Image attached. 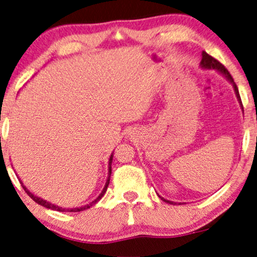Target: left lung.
Here are the masks:
<instances>
[{"instance_id": "8db88e82", "label": "left lung", "mask_w": 257, "mask_h": 257, "mask_svg": "<svg viewBox=\"0 0 257 257\" xmlns=\"http://www.w3.org/2000/svg\"><path fill=\"white\" fill-rule=\"evenodd\" d=\"M200 67L202 68V69H214L216 70L217 73H220L222 76H224L225 78H227V81L230 82V83L232 84V88H234V91H235V95L236 97H237V101L238 103H240L241 108H242V103H241V98H240V94H238V89L237 87H236L235 82L234 80H232L231 75L229 74V71L225 69L224 66H222V64L218 62L217 60H215L214 57H211L210 55H208L206 51H202V60H201V63H200ZM243 109V108H242ZM160 196V195H159ZM161 200H163L164 202H168L170 204H176L175 202H173V201H169V200H166V198H163L162 196H160Z\"/></svg>"}]
</instances>
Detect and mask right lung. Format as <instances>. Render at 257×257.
Returning <instances> with one entry per match:
<instances>
[{
  "label": "right lung",
  "instance_id": "right-lung-1",
  "mask_svg": "<svg viewBox=\"0 0 257 257\" xmlns=\"http://www.w3.org/2000/svg\"><path fill=\"white\" fill-rule=\"evenodd\" d=\"M112 154L110 155V157H109V163H108V177H107V181H105V184H104V188H103V190L101 191V194L98 195V196L95 198L94 201H91V202H89L88 204H85V206H81V207H76V208H63V207H60V206H57V204H54V203H51V202H49V201H47V200H43V198H41V197H39V196H36V195H34L32 191L30 190H28V188H27L25 184H23V182L21 180V184H22V187H23V189L26 190V193L29 195L30 197L33 198L34 201H35L36 203H39V204H41V206H43V207H46V208H48V209H53V210H56V211H67V213H75V211H82V210H85V209H88V208H90L91 206H94V204H96L98 201L101 200L102 198V196H103V195L105 194V191H107V188H108V186H109V181H110V175H111V162H112Z\"/></svg>",
  "mask_w": 257,
  "mask_h": 257
}]
</instances>
